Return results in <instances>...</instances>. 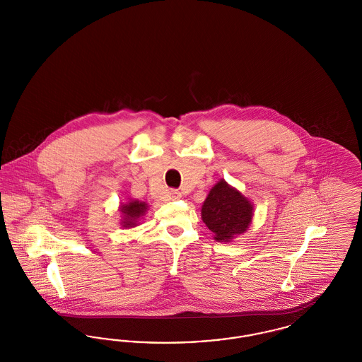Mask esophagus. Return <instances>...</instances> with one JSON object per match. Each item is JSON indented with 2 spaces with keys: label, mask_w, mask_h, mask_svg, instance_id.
<instances>
[{
  "label": "esophagus",
  "mask_w": 362,
  "mask_h": 362,
  "mask_svg": "<svg viewBox=\"0 0 362 362\" xmlns=\"http://www.w3.org/2000/svg\"><path fill=\"white\" fill-rule=\"evenodd\" d=\"M170 194H171V198H173V199H179V198L182 197V192L177 191V189H171Z\"/></svg>",
  "instance_id": "1"
}]
</instances>
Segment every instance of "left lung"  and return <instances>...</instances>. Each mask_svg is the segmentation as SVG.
Listing matches in <instances>:
<instances>
[{"label":"left lung","instance_id":"left-lung-1","mask_svg":"<svg viewBox=\"0 0 362 362\" xmlns=\"http://www.w3.org/2000/svg\"><path fill=\"white\" fill-rule=\"evenodd\" d=\"M252 218V205L238 189L220 180L210 189L204 205L202 220L217 241H229L247 230Z\"/></svg>","mask_w":362,"mask_h":362}]
</instances>
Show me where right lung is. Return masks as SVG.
Returning <instances> with one entry per match:
<instances>
[{
	"mask_svg": "<svg viewBox=\"0 0 362 362\" xmlns=\"http://www.w3.org/2000/svg\"><path fill=\"white\" fill-rule=\"evenodd\" d=\"M146 204L139 202V201H133L129 202L127 205H123L121 207L122 214H123V226H136L138 218L146 211Z\"/></svg>",
	"mask_w": 362,
	"mask_h": 362,
	"instance_id": "obj_1",
	"label": "right lung"
}]
</instances>
